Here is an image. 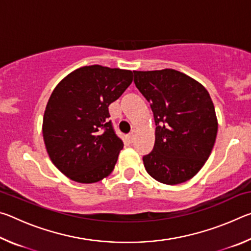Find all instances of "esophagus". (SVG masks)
I'll return each mask as SVG.
<instances>
[{
  "mask_svg": "<svg viewBox=\"0 0 251 251\" xmlns=\"http://www.w3.org/2000/svg\"><path fill=\"white\" fill-rule=\"evenodd\" d=\"M136 135H137V131H136L135 129H133V130L130 131V134H129V139H130L131 142L134 141V138L136 137Z\"/></svg>",
  "mask_w": 251,
  "mask_h": 251,
  "instance_id": "34e87169",
  "label": "esophagus"
}]
</instances>
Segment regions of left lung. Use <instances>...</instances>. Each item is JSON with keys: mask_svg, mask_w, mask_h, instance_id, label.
Returning <instances> with one entry per match:
<instances>
[{"mask_svg": "<svg viewBox=\"0 0 251 251\" xmlns=\"http://www.w3.org/2000/svg\"><path fill=\"white\" fill-rule=\"evenodd\" d=\"M134 83L151 103L156 123L154 150L143 157L146 172L166 185L192 179L217 136L209 93L198 80L173 69L134 71Z\"/></svg>", "mask_w": 251, "mask_h": 251, "instance_id": "obj_1", "label": "left lung"}]
</instances>
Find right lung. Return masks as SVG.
<instances>
[{
  "instance_id": "obj_1",
  "label": "right lung",
  "mask_w": 251,
  "mask_h": 251,
  "mask_svg": "<svg viewBox=\"0 0 251 251\" xmlns=\"http://www.w3.org/2000/svg\"><path fill=\"white\" fill-rule=\"evenodd\" d=\"M133 82V72L101 65L66 75L50 96L43 116L50 159L71 180L93 184L113 172L122 139L108 122V106Z\"/></svg>"
}]
</instances>
